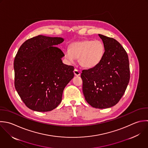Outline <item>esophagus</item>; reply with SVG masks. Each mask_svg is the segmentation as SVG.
I'll use <instances>...</instances> for the list:
<instances>
[{"label":"esophagus","mask_w":148,"mask_h":148,"mask_svg":"<svg viewBox=\"0 0 148 148\" xmlns=\"http://www.w3.org/2000/svg\"><path fill=\"white\" fill-rule=\"evenodd\" d=\"M74 75H75V76H79L80 74H81L80 71H79L78 70L76 69H74Z\"/></svg>","instance_id":"obj_1"}]
</instances>
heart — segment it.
Here are the masks:
<instances>
[{
	"label": "heart",
	"mask_w": 148,
	"mask_h": 148,
	"mask_svg": "<svg viewBox=\"0 0 148 148\" xmlns=\"http://www.w3.org/2000/svg\"><path fill=\"white\" fill-rule=\"evenodd\" d=\"M104 53V46L100 40H85L75 41L70 45V49L64 52V57L69 62L79 58L80 65L86 69L96 66Z\"/></svg>",
	"instance_id": "b5f03b06"
}]
</instances>
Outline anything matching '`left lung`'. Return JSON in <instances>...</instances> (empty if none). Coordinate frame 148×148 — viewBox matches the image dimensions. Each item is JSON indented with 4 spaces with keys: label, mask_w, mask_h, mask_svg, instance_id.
Masks as SVG:
<instances>
[{
    "label": "left lung",
    "mask_w": 148,
    "mask_h": 148,
    "mask_svg": "<svg viewBox=\"0 0 148 148\" xmlns=\"http://www.w3.org/2000/svg\"><path fill=\"white\" fill-rule=\"evenodd\" d=\"M105 52L101 62L95 67L81 73L82 91L92 107L104 109L116 105L124 95L130 80L129 61L127 52L113 38L99 34Z\"/></svg>",
    "instance_id": "8db88e82"
}]
</instances>
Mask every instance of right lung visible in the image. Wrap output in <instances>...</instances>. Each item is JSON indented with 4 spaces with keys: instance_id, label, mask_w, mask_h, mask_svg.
<instances>
[{
    "instance_id": "obj_1",
    "label": "right lung",
    "mask_w": 148,
    "mask_h": 148,
    "mask_svg": "<svg viewBox=\"0 0 148 148\" xmlns=\"http://www.w3.org/2000/svg\"><path fill=\"white\" fill-rule=\"evenodd\" d=\"M62 37L38 35L25 41L14 62L15 88L30 110L48 112L60 103L63 90L74 77V68L63 63L58 47Z\"/></svg>"
}]
</instances>
